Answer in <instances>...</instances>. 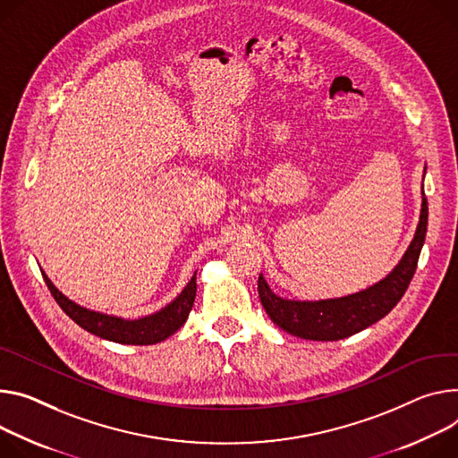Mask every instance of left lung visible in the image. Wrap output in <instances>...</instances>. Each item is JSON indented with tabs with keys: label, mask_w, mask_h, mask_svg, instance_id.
<instances>
[{
	"label": "left lung",
	"mask_w": 458,
	"mask_h": 458,
	"mask_svg": "<svg viewBox=\"0 0 458 458\" xmlns=\"http://www.w3.org/2000/svg\"><path fill=\"white\" fill-rule=\"evenodd\" d=\"M426 232L428 199L424 195L417 233H414V239L411 241L402 261L380 283L345 298L321 301H293L276 296L267 284L263 274H259V300L270 319L279 328L288 332V335L314 342H336L349 338L387 316L402 300L414 276V270H417L420 250L426 241Z\"/></svg>",
	"instance_id": "8db88e82"
}]
</instances>
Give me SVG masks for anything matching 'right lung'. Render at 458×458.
I'll list each match as a JSON object with an SVG mask.
<instances>
[{
    "instance_id": "1",
    "label": "right lung",
    "mask_w": 458,
    "mask_h": 458,
    "mask_svg": "<svg viewBox=\"0 0 458 458\" xmlns=\"http://www.w3.org/2000/svg\"><path fill=\"white\" fill-rule=\"evenodd\" d=\"M44 279L56 303L74 323H78L81 328H86L95 336L126 345H153L175 335V332L186 323L197 294V283L193 274L182 293L168 307L139 319H123L76 305L60 293L46 274Z\"/></svg>"
}]
</instances>
